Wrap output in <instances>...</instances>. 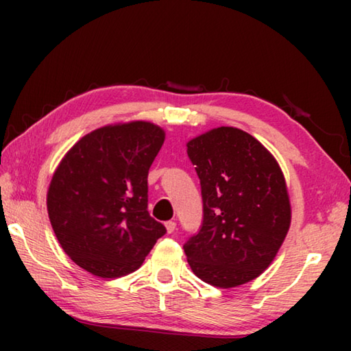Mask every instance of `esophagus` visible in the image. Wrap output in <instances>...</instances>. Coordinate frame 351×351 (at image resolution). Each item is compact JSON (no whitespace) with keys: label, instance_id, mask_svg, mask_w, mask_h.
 Returning <instances> with one entry per match:
<instances>
[{"label":"esophagus","instance_id":"esophagus-1","mask_svg":"<svg viewBox=\"0 0 351 351\" xmlns=\"http://www.w3.org/2000/svg\"><path fill=\"white\" fill-rule=\"evenodd\" d=\"M165 229H167L169 234H173L176 230V223L175 221H167V223H165Z\"/></svg>","mask_w":351,"mask_h":351}]
</instances>
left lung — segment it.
Here are the masks:
<instances>
[{
	"label": "left lung",
	"mask_w": 351,
	"mask_h": 351,
	"mask_svg": "<svg viewBox=\"0 0 351 351\" xmlns=\"http://www.w3.org/2000/svg\"><path fill=\"white\" fill-rule=\"evenodd\" d=\"M203 195V224L184 243L195 276L217 288L258 277L291 224L287 182L276 158L243 130L219 127L187 142Z\"/></svg>",
	"instance_id": "left-lung-1"
}]
</instances>
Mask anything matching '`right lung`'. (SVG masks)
I'll return each instance as SVG.
<instances>
[{
    "label": "right lung",
    "mask_w": 351,
    "mask_h": 351,
    "mask_svg": "<svg viewBox=\"0 0 351 351\" xmlns=\"http://www.w3.org/2000/svg\"><path fill=\"white\" fill-rule=\"evenodd\" d=\"M165 133L134 121L94 130L64 154L47 190V213L71 260L102 278L139 268L164 224L148 213L147 176Z\"/></svg>",
    "instance_id": "obj_1"
}]
</instances>
